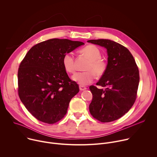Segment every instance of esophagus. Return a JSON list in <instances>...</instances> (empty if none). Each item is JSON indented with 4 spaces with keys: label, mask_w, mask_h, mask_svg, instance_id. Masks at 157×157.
Instances as JSON below:
<instances>
[{
    "label": "esophagus",
    "mask_w": 157,
    "mask_h": 157,
    "mask_svg": "<svg viewBox=\"0 0 157 157\" xmlns=\"http://www.w3.org/2000/svg\"><path fill=\"white\" fill-rule=\"evenodd\" d=\"M87 88L85 87V86H82V85H80L79 86V89L81 91H84V90H86Z\"/></svg>",
    "instance_id": "obj_1"
}]
</instances>
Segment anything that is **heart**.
Here are the masks:
<instances>
[{"instance_id": "heart-1", "label": "heart", "mask_w": 157, "mask_h": 157, "mask_svg": "<svg viewBox=\"0 0 157 157\" xmlns=\"http://www.w3.org/2000/svg\"><path fill=\"white\" fill-rule=\"evenodd\" d=\"M82 52L89 59L85 70L83 72L76 73L73 79L79 84L87 85L91 83L95 79L96 75L98 76H102L106 71L107 64L101 58V50L95 45L89 44L82 49ZM62 63L64 70L70 73H75V56L73 53L68 52L64 55Z\"/></svg>"}]
</instances>
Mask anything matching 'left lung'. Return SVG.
I'll list each match as a JSON object with an SVG mask.
<instances>
[{
	"label": "left lung",
	"instance_id": "8db88e82",
	"mask_svg": "<svg viewBox=\"0 0 157 157\" xmlns=\"http://www.w3.org/2000/svg\"><path fill=\"white\" fill-rule=\"evenodd\" d=\"M87 42L107 49L108 63L105 73L96 83L105 87H89L93 99L89 106L92 116L101 122H109L122 117L135 102L140 80L138 66L129 50L116 41L106 39Z\"/></svg>",
	"mask_w": 157,
	"mask_h": 157
}]
</instances>
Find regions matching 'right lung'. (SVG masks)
Segmentation results:
<instances>
[{
	"mask_svg": "<svg viewBox=\"0 0 157 157\" xmlns=\"http://www.w3.org/2000/svg\"><path fill=\"white\" fill-rule=\"evenodd\" d=\"M84 43L53 38L40 42L27 52L18 70V96L37 120L49 124L61 120L71 99L79 91L64 70L62 59Z\"/></svg>",
	"mask_w": 157,
	"mask_h": 157,
	"instance_id": "right-lung-1",
	"label": "right lung"
}]
</instances>
